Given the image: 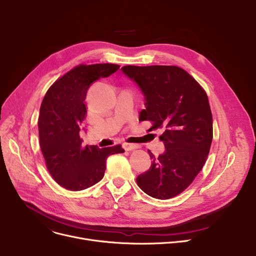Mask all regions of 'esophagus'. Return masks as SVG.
Instances as JSON below:
<instances>
[{"instance_id":"34e87169","label":"esophagus","mask_w":256,"mask_h":256,"mask_svg":"<svg viewBox=\"0 0 256 256\" xmlns=\"http://www.w3.org/2000/svg\"><path fill=\"white\" fill-rule=\"evenodd\" d=\"M124 148L126 150V151H130L132 149H136L138 146L134 145V144H130V143H124Z\"/></svg>"}]
</instances>
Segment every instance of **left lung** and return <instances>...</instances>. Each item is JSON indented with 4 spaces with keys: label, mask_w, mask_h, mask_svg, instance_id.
<instances>
[{
    "label": "left lung",
    "mask_w": 256,
    "mask_h": 256,
    "mask_svg": "<svg viewBox=\"0 0 256 256\" xmlns=\"http://www.w3.org/2000/svg\"><path fill=\"white\" fill-rule=\"evenodd\" d=\"M145 96L141 122L162 130L166 150L137 177L140 188L158 200L172 198L188 187L206 162L213 139V119L207 94L198 82L177 66H124Z\"/></svg>",
    "instance_id": "1"
}]
</instances>
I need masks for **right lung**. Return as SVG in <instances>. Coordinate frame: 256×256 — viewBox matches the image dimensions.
Segmentation results:
<instances>
[{"label": "right lung", "instance_id": "add662e5", "mask_svg": "<svg viewBox=\"0 0 256 256\" xmlns=\"http://www.w3.org/2000/svg\"><path fill=\"white\" fill-rule=\"evenodd\" d=\"M118 64H79L48 88L40 108L39 140L46 168L54 181L68 190H86L104 177L109 156L122 153V145L98 148L82 146L80 124L86 117L90 85L108 77Z\"/></svg>", "mask_w": 256, "mask_h": 256}]
</instances>
